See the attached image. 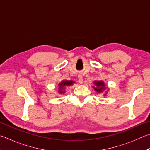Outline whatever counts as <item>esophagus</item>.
Listing matches in <instances>:
<instances>
[{
    "label": "esophagus",
    "mask_w": 150,
    "mask_h": 150,
    "mask_svg": "<svg viewBox=\"0 0 150 150\" xmlns=\"http://www.w3.org/2000/svg\"><path fill=\"white\" fill-rule=\"evenodd\" d=\"M78 79H79V82L80 84L83 83V78L82 77V75H79Z\"/></svg>",
    "instance_id": "esophagus-1"
}]
</instances>
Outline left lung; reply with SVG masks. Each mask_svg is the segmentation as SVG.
<instances>
[{
	"instance_id": "1",
	"label": "left lung",
	"mask_w": 150,
	"mask_h": 150,
	"mask_svg": "<svg viewBox=\"0 0 150 150\" xmlns=\"http://www.w3.org/2000/svg\"><path fill=\"white\" fill-rule=\"evenodd\" d=\"M94 83L95 84V86H93L94 89L96 92H99V93H101V92H102L106 88L105 84H104V83H103L102 81H94Z\"/></svg>"
}]
</instances>
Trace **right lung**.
Segmentation results:
<instances>
[{
	"instance_id": "add662e5",
	"label": "right lung",
	"mask_w": 150,
	"mask_h": 150,
	"mask_svg": "<svg viewBox=\"0 0 150 150\" xmlns=\"http://www.w3.org/2000/svg\"><path fill=\"white\" fill-rule=\"evenodd\" d=\"M75 82L73 81H62V82L58 84L59 86V94H64L65 92V87L66 86H69L70 85H72V84Z\"/></svg>"
}]
</instances>
